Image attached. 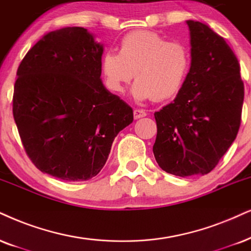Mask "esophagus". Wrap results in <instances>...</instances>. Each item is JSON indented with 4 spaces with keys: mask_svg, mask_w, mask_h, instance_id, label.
<instances>
[{
    "mask_svg": "<svg viewBox=\"0 0 251 251\" xmlns=\"http://www.w3.org/2000/svg\"><path fill=\"white\" fill-rule=\"evenodd\" d=\"M133 116H134L135 119H140V118H144V117L147 116V112L142 109H135L134 111H133Z\"/></svg>",
    "mask_w": 251,
    "mask_h": 251,
    "instance_id": "1",
    "label": "esophagus"
}]
</instances>
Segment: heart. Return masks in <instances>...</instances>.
I'll list each match as a JSON object with an SVG mask.
<instances>
[{
	"instance_id": "b5f03b06",
	"label": "heart",
	"mask_w": 251,
	"mask_h": 251,
	"mask_svg": "<svg viewBox=\"0 0 251 251\" xmlns=\"http://www.w3.org/2000/svg\"><path fill=\"white\" fill-rule=\"evenodd\" d=\"M100 66L112 93L122 94L135 76L134 100H167L177 96L188 80L191 53L179 41H168L151 31H133L120 40L119 53H104Z\"/></svg>"
}]
</instances>
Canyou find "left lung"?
<instances>
[{"instance_id": "8db88e82", "label": "left lung", "mask_w": 251, "mask_h": 251, "mask_svg": "<svg viewBox=\"0 0 251 251\" xmlns=\"http://www.w3.org/2000/svg\"><path fill=\"white\" fill-rule=\"evenodd\" d=\"M191 69L173 103L154 113V156L171 175H206L235 140L244 87L240 63L223 37L208 25L186 21Z\"/></svg>"}]
</instances>
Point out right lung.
<instances>
[{"label":"right lung","mask_w":251,"mask_h":251,"mask_svg":"<svg viewBox=\"0 0 251 251\" xmlns=\"http://www.w3.org/2000/svg\"><path fill=\"white\" fill-rule=\"evenodd\" d=\"M104 47L87 28L52 31L17 69L12 112L25 151L44 174L81 182L102 170L133 110L103 84Z\"/></svg>","instance_id":"obj_1"}]
</instances>
